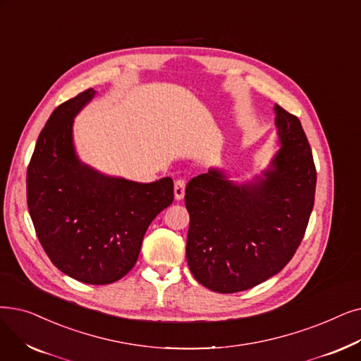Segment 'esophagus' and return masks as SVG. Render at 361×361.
I'll use <instances>...</instances> for the list:
<instances>
[{
	"instance_id": "34e87169",
	"label": "esophagus",
	"mask_w": 361,
	"mask_h": 361,
	"mask_svg": "<svg viewBox=\"0 0 361 361\" xmlns=\"http://www.w3.org/2000/svg\"><path fill=\"white\" fill-rule=\"evenodd\" d=\"M184 192H185V181L184 180H177L174 183V196L177 200H181L184 197Z\"/></svg>"
}]
</instances>
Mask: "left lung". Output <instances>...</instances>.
<instances>
[{
	"label": "left lung",
	"instance_id": "1",
	"mask_svg": "<svg viewBox=\"0 0 361 361\" xmlns=\"http://www.w3.org/2000/svg\"><path fill=\"white\" fill-rule=\"evenodd\" d=\"M280 149L252 181L212 168L185 187L190 214L185 255L195 279L219 293L277 274L300 246L314 205L316 166L302 125L274 104Z\"/></svg>",
	"mask_w": 361,
	"mask_h": 361
}]
</instances>
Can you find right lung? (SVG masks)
I'll return each instance as SVG.
<instances>
[{
	"instance_id": "1",
	"label": "right lung",
	"mask_w": 361,
	"mask_h": 361,
	"mask_svg": "<svg viewBox=\"0 0 361 361\" xmlns=\"http://www.w3.org/2000/svg\"><path fill=\"white\" fill-rule=\"evenodd\" d=\"M94 96L88 88L54 109L27 166L26 196L56 267L82 283L109 285L134 267L147 227L174 200V183L111 177L78 158L73 119Z\"/></svg>"
}]
</instances>
